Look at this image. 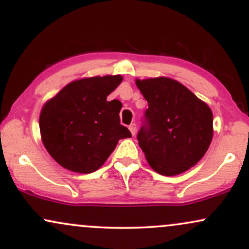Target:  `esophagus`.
Masks as SVG:
<instances>
[{
    "label": "esophagus",
    "instance_id": "obj_1",
    "mask_svg": "<svg viewBox=\"0 0 249 249\" xmlns=\"http://www.w3.org/2000/svg\"><path fill=\"white\" fill-rule=\"evenodd\" d=\"M128 128H130V131H131V133H132V136H134V134H136V132H137V125L134 124V123H132V124L128 125Z\"/></svg>",
    "mask_w": 249,
    "mask_h": 249
}]
</instances>
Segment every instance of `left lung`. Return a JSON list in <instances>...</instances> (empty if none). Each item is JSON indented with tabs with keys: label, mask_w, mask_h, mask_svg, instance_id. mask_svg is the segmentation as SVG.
<instances>
[{
	"label": "left lung",
	"mask_w": 249,
	"mask_h": 249,
	"mask_svg": "<svg viewBox=\"0 0 249 249\" xmlns=\"http://www.w3.org/2000/svg\"><path fill=\"white\" fill-rule=\"evenodd\" d=\"M136 84L148 105L137 134L146 160L162 176L185 172L210 147L213 137L212 111L174 79H137Z\"/></svg>",
	"instance_id": "8db88e82"
}]
</instances>
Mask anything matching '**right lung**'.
<instances>
[{
	"mask_svg": "<svg viewBox=\"0 0 249 249\" xmlns=\"http://www.w3.org/2000/svg\"><path fill=\"white\" fill-rule=\"evenodd\" d=\"M122 76L91 77L63 88L44 105L39 116L43 144L63 167L95 172L107 161L119 139L131 132L119 118L122 103L107 102Z\"/></svg>",
	"mask_w": 249,
	"mask_h": 249,
	"instance_id": "obj_1",
	"label": "right lung"
}]
</instances>
